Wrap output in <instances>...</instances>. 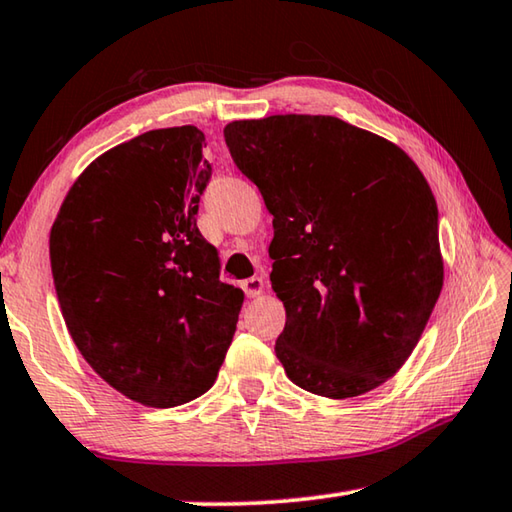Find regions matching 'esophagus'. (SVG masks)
<instances>
[{"mask_svg":"<svg viewBox=\"0 0 512 512\" xmlns=\"http://www.w3.org/2000/svg\"><path fill=\"white\" fill-rule=\"evenodd\" d=\"M241 289H244L248 298H257L264 291V280L262 277H248V280L241 282Z\"/></svg>","mask_w":512,"mask_h":512,"instance_id":"esophagus-1","label":"esophagus"}]
</instances>
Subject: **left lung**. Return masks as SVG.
Masks as SVG:
<instances>
[{"label":"left lung","instance_id":"obj_1","mask_svg":"<svg viewBox=\"0 0 512 512\" xmlns=\"http://www.w3.org/2000/svg\"><path fill=\"white\" fill-rule=\"evenodd\" d=\"M273 214L271 282L287 309L275 354L305 391L345 400L391 379L443 289L438 207L400 146L329 115L223 128Z\"/></svg>","mask_w":512,"mask_h":512}]
</instances>
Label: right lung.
Here are the masks:
<instances>
[{
  "label": "right lung",
  "instance_id": "1",
  "mask_svg": "<svg viewBox=\"0 0 512 512\" xmlns=\"http://www.w3.org/2000/svg\"><path fill=\"white\" fill-rule=\"evenodd\" d=\"M196 126L115 146L69 187L49 235L69 336L97 375L153 409L210 391L244 291L196 228L212 176Z\"/></svg>",
  "mask_w": 512,
  "mask_h": 512
}]
</instances>
